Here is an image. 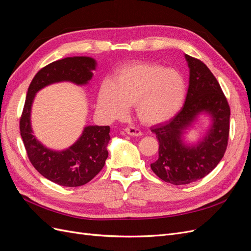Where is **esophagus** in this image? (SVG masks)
Returning a JSON list of instances; mask_svg holds the SVG:
<instances>
[{"mask_svg":"<svg viewBox=\"0 0 251 251\" xmlns=\"http://www.w3.org/2000/svg\"><path fill=\"white\" fill-rule=\"evenodd\" d=\"M124 131H125V133H126V134L130 135V136H141V135H142L141 131H139L138 128L133 127V126H128V127H126Z\"/></svg>","mask_w":251,"mask_h":251,"instance_id":"1","label":"esophagus"}]
</instances>
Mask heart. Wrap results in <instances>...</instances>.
Wrapping results in <instances>:
<instances>
[{"mask_svg":"<svg viewBox=\"0 0 251 251\" xmlns=\"http://www.w3.org/2000/svg\"><path fill=\"white\" fill-rule=\"evenodd\" d=\"M186 95L185 79L178 70L156 63H135L100 86L97 108L108 119L124 118L135 104L136 115L146 125H158L181 110Z\"/></svg>","mask_w":251,"mask_h":251,"instance_id":"heart-1","label":"heart"}]
</instances>
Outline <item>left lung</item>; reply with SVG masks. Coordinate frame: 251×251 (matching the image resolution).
I'll list each match as a JSON object with an SVG mask.
<instances>
[{
	"label": "left lung",
	"mask_w": 251,
	"mask_h": 251,
	"mask_svg": "<svg viewBox=\"0 0 251 251\" xmlns=\"http://www.w3.org/2000/svg\"><path fill=\"white\" fill-rule=\"evenodd\" d=\"M189 83L184 105L169 123L151 127L159 141L158 159L151 169L161 180L175 185L200 180L221 161L229 136L230 109L214 74L201 60L185 54ZM200 115L210 117L203 137L187 144L184 134Z\"/></svg>",
	"instance_id": "left-lung-1"
}]
</instances>
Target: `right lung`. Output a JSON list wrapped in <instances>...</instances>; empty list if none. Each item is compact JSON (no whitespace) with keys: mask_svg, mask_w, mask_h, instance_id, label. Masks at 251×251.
<instances>
[{"mask_svg":"<svg viewBox=\"0 0 251 251\" xmlns=\"http://www.w3.org/2000/svg\"><path fill=\"white\" fill-rule=\"evenodd\" d=\"M96 60L73 56L56 60L35 74L28 88L20 131L30 162L42 176L54 183L76 187L88 183L104 166L110 141L109 126H87L80 137L63 151L48 149L35 138L31 127V109L35 94L55 82L70 81L86 86L93 77Z\"/></svg>","mask_w":251,"mask_h":251,"instance_id":"obj_1","label":"right lung"}]
</instances>
